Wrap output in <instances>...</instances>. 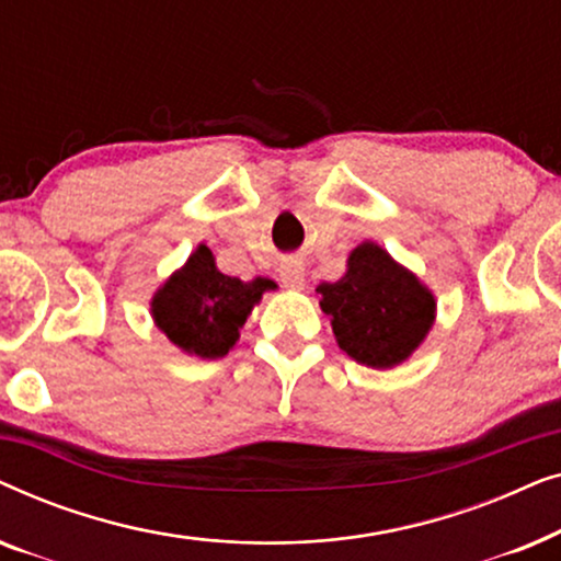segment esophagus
<instances>
[{"label":"esophagus","mask_w":561,"mask_h":561,"mask_svg":"<svg viewBox=\"0 0 561 561\" xmlns=\"http://www.w3.org/2000/svg\"><path fill=\"white\" fill-rule=\"evenodd\" d=\"M280 280L283 286L290 288V290H301L304 283H306V271H304V263L296 257H286L280 263Z\"/></svg>","instance_id":"obj_1"}]
</instances>
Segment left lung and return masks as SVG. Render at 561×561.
Returning <instances> with one entry per match:
<instances>
[{
	"label": "left lung",
	"mask_w": 561,
	"mask_h": 561,
	"mask_svg": "<svg viewBox=\"0 0 561 561\" xmlns=\"http://www.w3.org/2000/svg\"><path fill=\"white\" fill-rule=\"evenodd\" d=\"M317 294L340 350L375 370L405 363L436 317L432 290L375 242L357 244L347 273L336 283H321Z\"/></svg>",
	"instance_id": "1"
}]
</instances>
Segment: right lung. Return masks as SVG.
I'll use <instances>...</instances> for the list:
<instances>
[{
    "mask_svg": "<svg viewBox=\"0 0 561 561\" xmlns=\"http://www.w3.org/2000/svg\"><path fill=\"white\" fill-rule=\"evenodd\" d=\"M267 278L244 283L225 275L206 244L191 252L150 301L156 327L175 347L202 359L225 357L240 340L252 306L271 290Z\"/></svg>",
    "mask_w": 561,
    "mask_h": 561,
    "instance_id": "1",
    "label": "right lung"
}]
</instances>
